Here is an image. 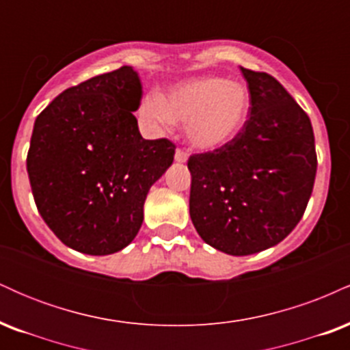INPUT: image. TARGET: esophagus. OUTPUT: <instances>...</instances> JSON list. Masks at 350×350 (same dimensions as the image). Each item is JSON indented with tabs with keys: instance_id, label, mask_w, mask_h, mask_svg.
Here are the masks:
<instances>
[{
	"instance_id": "obj_1",
	"label": "esophagus",
	"mask_w": 350,
	"mask_h": 350,
	"mask_svg": "<svg viewBox=\"0 0 350 350\" xmlns=\"http://www.w3.org/2000/svg\"><path fill=\"white\" fill-rule=\"evenodd\" d=\"M187 158H189V154L184 150H178L176 151V154H174V159L178 163H186L187 161Z\"/></svg>"
}]
</instances>
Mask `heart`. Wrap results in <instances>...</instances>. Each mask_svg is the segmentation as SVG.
Returning a JSON list of instances; mask_svg holds the SVG:
<instances>
[{
	"mask_svg": "<svg viewBox=\"0 0 350 350\" xmlns=\"http://www.w3.org/2000/svg\"><path fill=\"white\" fill-rule=\"evenodd\" d=\"M250 111V92L243 83L222 77H199L171 87L166 94L143 98L139 113L150 124L184 122L189 143L217 150L242 131Z\"/></svg>",
	"mask_w": 350,
	"mask_h": 350,
	"instance_id": "b5f03b06",
	"label": "heart"
}]
</instances>
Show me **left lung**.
<instances>
[{
	"label": "left lung",
	"mask_w": 350,
	"mask_h": 350,
	"mask_svg": "<svg viewBox=\"0 0 350 350\" xmlns=\"http://www.w3.org/2000/svg\"><path fill=\"white\" fill-rule=\"evenodd\" d=\"M240 70L250 92L242 131L187 161L196 230L211 247L235 256L267 250L291 234L306 211L317 167L306 111L270 74Z\"/></svg>",
	"instance_id": "1"
}]
</instances>
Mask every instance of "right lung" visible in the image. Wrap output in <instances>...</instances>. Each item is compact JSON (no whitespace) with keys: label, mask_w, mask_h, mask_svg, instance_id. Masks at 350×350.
<instances>
[{"label":"right lung","mask_w":350,"mask_h":350,"mask_svg":"<svg viewBox=\"0 0 350 350\" xmlns=\"http://www.w3.org/2000/svg\"><path fill=\"white\" fill-rule=\"evenodd\" d=\"M142 82L123 66L67 88L36 118L27 151L34 202L67 247L110 255L133 242L148 191L174 159L170 139H144L133 111Z\"/></svg>","instance_id":"1"}]
</instances>
